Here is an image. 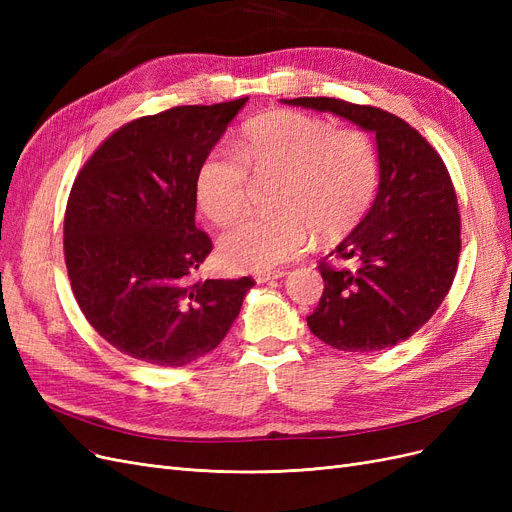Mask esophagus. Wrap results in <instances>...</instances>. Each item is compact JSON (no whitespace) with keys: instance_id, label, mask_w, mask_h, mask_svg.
I'll return each mask as SVG.
<instances>
[{"instance_id":"34e87169","label":"esophagus","mask_w":512,"mask_h":512,"mask_svg":"<svg viewBox=\"0 0 512 512\" xmlns=\"http://www.w3.org/2000/svg\"><path fill=\"white\" fill-rule=\"evenodd\" d=\"M286 273L284 271H267V273H258L256 275V282L258 284H267L271 280H280V277H284Z\"/></svg>"}]
</instances>
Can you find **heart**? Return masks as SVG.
Returning <instances> with one entry per match:
<instances>
[{
    "instance_id": "heart-1",
    "label": "heart",
    "mask_w": 512,
    "mask_h": 512,
    "mask_svg": "<svg viewBox=\"0 0 512 512\" xmlns=\"http://www.w3.org/2000/svg\"><path fill=\"white\" fill-rule=\"evenodd\" d=\"M256 179L275 183L271 215H252L226 230L220 258L232 271H271L305 250L312 232L344 237L374 203L378 149L361 128L299 111H275L247 123L237 143L215 147L196 173V200L215 224H230L250 205Z\"/></svg>"
}]
</instances>
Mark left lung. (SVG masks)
<instances>
[{
    "mask_svg": "<svg viewBox=\"0 0 512 512\" xmlns=\"http://www.w3.org/2000/svg\"><path fill=\"white\" fill-rule=\"evenodd\" d=\"M292 106L335 113L374 132L380 185L374 205L335 254L356 267L320 262L324 292L307 327L346 352L404 342L436 314L457 273L461 220L451 175L425 136L401 117L337 98H294Z\"/></svg>",
    "mask_w": 512,
    "mask_h": 512,
    "instance_id": "left-lung-1",
    "label": "left lung"
}]
</instances>
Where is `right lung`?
Wrapping results in <instances>:
<instances>
[{
  "label": "right lung",
  "mask_w": 512,
  "mask_h": 512,
  "mask_svg": "<svg viewBox=\"0 0 512 512\" xmlns=\"http://www.w3.org/2000/svg\"><path fill=\"white\" fill-rule=\"evenodd\" d=\"M247 98L173 106L115 130L76 175L64 256L87 322L119 352L181 367L218 348L256 282L192 280L213 250L196 173Z\"/></svg>",
  "instance_id": "1"
}]
</instances>
